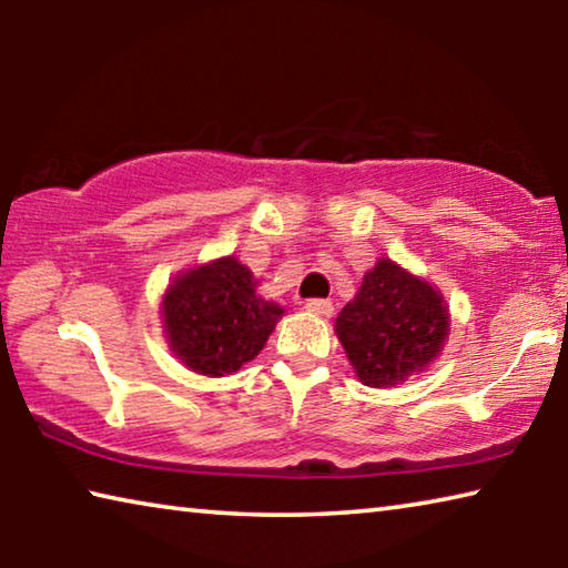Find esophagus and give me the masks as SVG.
I'll return each mask as SVG.
<instances>
[{
    "label": "esophagus",
    "instance_id": "esophagus-1",
    "mask_svg": "<svg viewBox=\"0 0 568 568\" xmlns=\"http://www.w3.org/2000/svg\"><path fill=\"white\" fill-rule=\"evenodd\" d=\"M305 311L307 313H315V315H323V318H328L333 313V303L331 301H323V297H311V301H305Z\"/></svg>",
    "mask_w": 568,
    "mask_h": 568
}]
</instances>
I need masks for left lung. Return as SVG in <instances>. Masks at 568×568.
<instances>
[{
    "mask_svg": "<svg viewBox=\"0 0 568 568\" xmlns=\"http://www.w3.org/2000/svg\"><path fill=\"white\" fill-rule=\"evenodd\" d=\"M448 305L434 285L381 257L335 318V333L365 386H398L426 371L448 338Z\"/></svg>",
    "mask_w": 568,
    "mask_h": 568,
    "instance_id": "obj_1",
    "label": "left lung"
}]
</instances>
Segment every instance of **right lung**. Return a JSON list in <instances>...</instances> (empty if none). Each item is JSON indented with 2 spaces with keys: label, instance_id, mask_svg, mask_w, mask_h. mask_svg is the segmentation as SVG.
Segmentation results:
<instances>
[{
  "label": "right lung",
  "instance_id": "right-lung-1",
  "mask_svg": "<svg viewBox=\"0 0 568 568\" xmlns=\"http://www.w3.org/2000/svg\"><path fill=\"white\" fill-rule=\"evenodd\" d=\"M255 287L250 267L233 255L180 273L162 297V325L172 353L210 378L253 361L285 313Z\"/></svg>",
  "mask_w": 568,
  "mask_h": 568
}]
</instances>
